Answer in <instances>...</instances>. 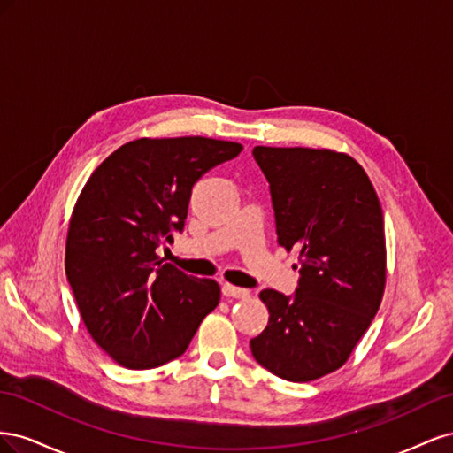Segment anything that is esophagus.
I'll list each match as a JSON object with an SVG mask.
<instances>
[{
  "label": "esophagus",
  "mask_w": 453,
  "mask_h": 453,
  "mask_svg": "<svg viewBox=\"0 0 453 453\" xmlns=\"http://www.w3.org/2000/svg\"><path fill=\"white\" fill-rule=\"evenodd\" d=\"M223 295L228 298H248L250 291L248 289H242V287H234L230 283L223 285Z\"/></svg>",
  "instance_id": "obj_1"
}]
</instances>
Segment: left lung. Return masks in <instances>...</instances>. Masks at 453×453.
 Masks as SVG:
<instances>
[{"label": "left lung", "mask_w": 453, "mask_h": 453, "mask_svg": "<svg viewBox=\"0 0 453 453\" xmlns=\"http://www.w3.org/2000/svg\"><path fill=\"white\" fill-rule=\"evenodd\" d=\"M270 183L278 242L296 251L295 296L260 291L268 325L253 357L289 381H311L346 365L386 289V230L361 164L333 149H253Z\"/></svg>", "instance_id": "1"}]
</instances>
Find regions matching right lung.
<instances>
[{"label": "right lung", "instance_id": "1", "mask_svg": "<svg viewBox=\"0 0 453 453\" xmlns=\"http://www.w3.org/2000/svg\"><path fill=\"white\" fill-rule=\"evenodd\" d=\"M242 149L202 135L134 140L81 190L65 238L67 281L88 334L120 366L180 357L217 308L219 283L187 276L157 248L183 228L195 183Z\"/></svg>", "mask_w": 453, "mask_h": 453}]
</instances>
